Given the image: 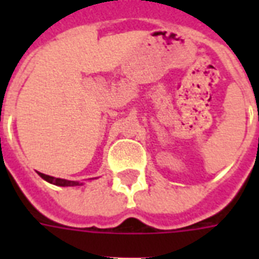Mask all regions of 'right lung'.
Wrapping results in <instances>:
<instances>
[{
    "instance_id": "1",
    "label": "right lung",
    "mask_w": 259,
    "mask_h": 259,
    "mask_svg": "<svg viewBox=\"0 0 259 259\" xmlns=\"http://www.w3.org/2000/svg\"><path fill=\"white\" fill-rule=\"evenodd\" d=\"M38 175L44 179L46 181L51 183V184H55V185H60V187H75V185H82L79 184L78 181H70V180H64V179H56V177H52V176H48V175H44V173H40Z\"/></svg>"
}]
</instances>
